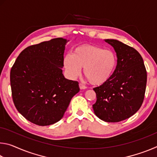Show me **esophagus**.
I'll return each instance as SVG.
<instances>
[{"label": "esophagus", "instance_id": "obj_1", "mask_svg": "<svg viewBox=\"0 0 157 157\" xmlns=\"http://www.w3.org/2000/svg\"><path fill=\"white\" fill-rule=\"evenodd\" d=\"M79 89H82V90H83V89H86V86H84V84H79Z\"/></svg>", "mask_w": 157, "mask_h": 157}]
</instances>
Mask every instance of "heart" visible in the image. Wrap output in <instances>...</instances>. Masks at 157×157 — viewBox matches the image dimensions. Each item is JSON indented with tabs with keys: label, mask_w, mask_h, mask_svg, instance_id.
Here are the masks:
<instances>
[{
	"label": "heart",
	"mask_w": 157,
	"mask_h": 157,
	"mask_svg": "<svg viewBox=\"0 0 157 157\" xmlns=\"http://www.w3.org/2000/svg\"><path fill=\"white\" fill-rule=\"evenodd\" d=\"M116 63V55L113 51L94 45L77 47L73 54L67 53L63 59V68L69 79L77 78L83 67L84 74L94 85L107 82L115 71Z\"/></svg>",
	"instance_id": "obj_1"
}]
</instances>
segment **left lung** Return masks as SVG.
<instances>
[{
    "mask_svg": "<svg viewBox=\"0 0 157 157\" xmlns=\"http://www.w3.org/2000/svg\"><path fill=\"white\" fill-rule=\"evenodd\" d=\"M116 53L117 65L110 79L94 89L96 116L108 123L129 118L141 107L147 83L143 59L134 48L116 39H105Z\"/></svg>",
    "mask_w": 157,
    "mask_h": 157,
    "instance_id": "1",
    "label": "left lung"
}]
</instances>
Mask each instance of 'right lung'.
Wrapping results in <instances>:
<instances>
[{
    "label": "right lung",
    "instance_id": "obj_1",
    "mask_svg": "<svg viewBox=\"0 0 157 157\" xmlns=\"http://www.w3.org/2000/svg\"><path fill=\"white\" fill-rule=\"evenodd\" d=\"M69 40L53 39L30 46L18 55L10 71L12 98L18 112L31 123L46 126L63 118L78 82L63 75Z\"/></svg>",
    "mask_w": 157,
    "mask_h": 157
}]
</instances>
